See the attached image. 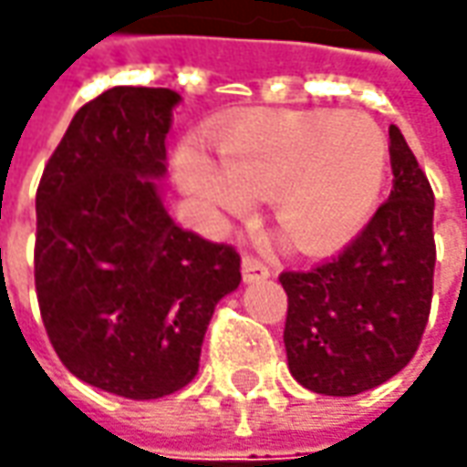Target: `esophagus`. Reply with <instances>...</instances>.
I'll use <instances>...</instances> for the list:
<instances>
[{
    "instance_id": "esophagus-1",
    "label": "esophagus",
    "mask_w": 467,
    "mask_h": 467,
    "mask_svg": "<svg viewBox=\"0 0 467 467\" xmlns=\"http://www.w3.org/2000/svg\"><path fill=\"white\" fill-rule=\"evenodd\" d=\"M242 275L246 283H257V280L270 278V267L260 262L257 257H244L242 260Z\"/></svg>"
}]
</instances>
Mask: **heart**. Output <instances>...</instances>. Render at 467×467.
<instances>
[{
    "label": "heart",
    "mask_w": 467,
    "mask_h": 467,
    "mask_svg": "<svg viewBox=\"0 0 467 467\" xmlns=\"http://www.w3.org/2000/svg\"><path fill=\"white\" fill-rule=\"evenodd\" d=\"M218 153L221 166L182 148V187L228 215L267 197L280 236L319 254L367 225L385 189L389 145L382 127L358 111H257L225 127Z\"/></svg>",
    "instance_id": "1"
}]
</instances>
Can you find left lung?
Masks as SVG:
<instances>
[{
	"label": "left lung",
	"mask_w": 467,
	"mask_h": 467,
	"mask_svg": "<svg viewBox=\"0 0 467 467\" xmlns=\"http://www.w3.org/2000/svg\"><path fill=\"white\" fill-rule=\"evenodd\" d=\"M392 192L356 242L312 273H283L285 356L298 385L348 398L392 379L421 343L434 288V192L389 127Z\"/></svg>",
	"instance_id": "obj_1"
}]
</instances>
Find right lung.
<instances>
[{
    "instance_id": "1",
    "label": "right lung",
    "mask_w": 467,
    "mask_h": 467,
    "mask_svg": "<svg viewBox=\"0 0 467 467\" xmlns=\"http://www.w3.org/2000/svg\"><path fill=\"white\" fill-rule=\"evenodd\" d=\"M182 96L117 85L85 103L36 194V294L78 379L130 400L187 387L242 257L171 218L166 135Z\"/></svg>"
}]
</instances>
